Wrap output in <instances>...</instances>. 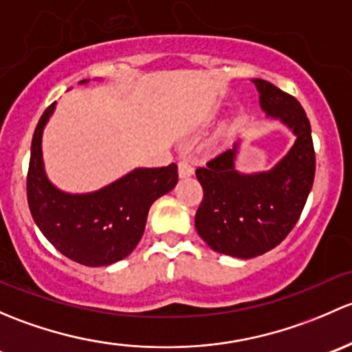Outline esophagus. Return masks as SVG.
<instances>
[{
    "mask_svg": "<svg viewBox=\"0 0 352 352\" xmlns=\"http://www.w3.org/2000/svg\"><path fill=\"white\" fill-rule=\"evenodd\" d=\"M177 173H179V177H190V176H193L195 169L190 162L181 161L179 164H177Z\"/></svg>",
    "mask_w": 352,
    "mask_h": 352,
    "instance_id": "1",
    "label": "esophagus"
}]
</instances>
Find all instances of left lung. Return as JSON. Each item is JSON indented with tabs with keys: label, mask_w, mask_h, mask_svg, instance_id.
I'll list each match as a JSON object with an SVG mask.
<instances>
[{
	"label": "left lung",
	"mask_w": 352,
	"mask_h": 352,
	"mask_svg": "<svg viewBox=\"0 0 352 352\" xmlns=\"http://www.w3.org/2000/svg\"><path fill=\"white\" fill-rule=\"evenodd\" d=\"M266 118L283 123L295 142L267 171L242 173V139L197 169L203 201L195 227L220 254L251 259L276 248L298 222L314 184L315 152L302 104L264 79H252Z\"/></svg>",
	"instance_id": "8db88e82"
}]
</instances>
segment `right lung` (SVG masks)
Segmentation results:
<instances>
[{"label":"right lung","instance_id":"add662e5","mask_svg":"<svg viewBox=\"0 0 352 352\" xmlns=\"http://www.w3.org/2000/svg\"><path fill=\"white\" fill-rule=\"evenodd\" d=\"M82 79L79 85H86ZM52 103L32 139L27 198L43 237L69 259L85 266H108L125 259L146 229L151 205L177 183V166L135 168L89 193H69L49 179L43 166L42 135L56 111Z\"/></svg>","mask_w":352,"mask_h":352}]
</instances>
